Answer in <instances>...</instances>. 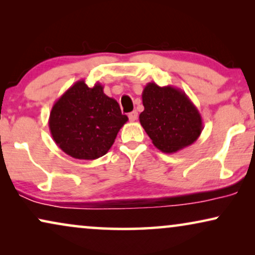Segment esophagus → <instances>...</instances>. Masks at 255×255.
<instances>
[{"instance_id": "1", "label": "esophagus", "mask_w": 255, "mask_h": 255, "mask_svg": "<svg viewBox=\"0 0 255 255\" xmlns=\"http://www.w3.org/2000/svg\"><path fill=\"white\" fill-rule=\"evenodd\" d=\"M137 118H138V113H137V111H132V113L128 114V120H130L131 122L137 121Z\"/></svg>"}]
</instances>
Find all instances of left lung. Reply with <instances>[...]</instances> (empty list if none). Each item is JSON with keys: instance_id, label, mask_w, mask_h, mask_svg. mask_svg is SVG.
I'll return each instance as SVG.
<instances>
[{"instance_id": "1", "label": "left lung", "mask_w": 255, "mask_h": 255, "mask_svg": "<svg viewBox=\"0 0 255 255\" xmlns=\"http://www.w3.org/2000/svg\"><path fill=\"white\" fill-rule=\"evenodd\" d=\"M141 97L144 111L139 115V122L156 148L175 153L197 140L203 122L186 93L173 86L148 82Z\"/></svg>"}]
</instances>
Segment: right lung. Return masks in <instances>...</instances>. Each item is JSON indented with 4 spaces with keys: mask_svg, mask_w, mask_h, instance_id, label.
I'll use <instances>...</instances> for the list:
<instances>
[{
    "mask_svg": "<svg viewBox=\"0 0 255 255\" xmlns=\"http://www.w3.org/2000/svg\"><path fill=\"white\" fill-rule=\"evenodd\" d=\"M103 88L99 82L89 88L85 80H80L52 107L48 118L52 138L72 158L95 160L107 154L128 121Z\"/></svg>",
    "mask_w": 255,
    "mask_h": 255,
    "instance_id": "obj_1",
    "label": "right lung"
}]
</instances>
